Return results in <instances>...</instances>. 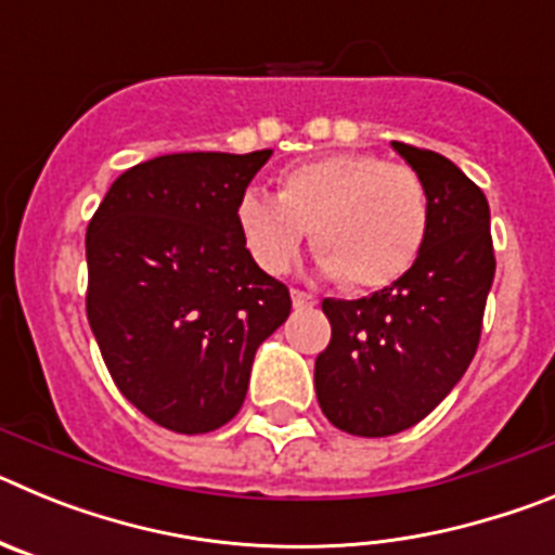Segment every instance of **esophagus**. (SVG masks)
<instances>
[{
  "label": "esophagus",
  "mask_w": 555,
  "mask_h": 555,
  "mask_svg": "<svg viewBox=\"0 0 555 555\" xmlns=\"http://www.w3.org/2000/svg\"><path fill=\"white\" fill-rule=\"evenodd\" d=\"M292 302H294V308H313L317 306V297L300 292V288H292Z\"/></svg>",
  "instance_id": "1"
}]
</instances>
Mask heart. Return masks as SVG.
<instances>
[{"mask_svg":"<svg viewBox=\"0 0 555 555\" xmlns=\"http://www.w3.org/2000/svg\"><path fill=\"white\" fill-rule=\"evenodd\" d=\"M235 228L267 274L292 269L308 230L320 274L350 292H372L416 261L428 233V194L411 166L338 152L288 169L278 197L244 191Z\"/></svg>","mask_w":555,"mask_h":555,"instance_id":"1","label":"heart"}]
</instances>
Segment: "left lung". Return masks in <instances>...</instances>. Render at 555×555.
Segmentation results:
<instances>
[{
    "label": "left lung",
    "mask_w": 555,
    "mask_h": 555,
    "mask_svg": "<svg viewBox=\"0 0 555 555\" xmlns=\"http://www.w3.org/2000/svg\"><path fill=\"white\" fill-rule=\"evenodd\" d=\"M428 194V233L403 278L361 300H325L333 336L317 356L322 414L352 436L411 428L453 391L478 350L494 281L489 203L439 152L391 141Z\"/></svg>",
    "instance_id": "8db88e82"
}]
</instances>
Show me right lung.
I'll use <instances>...</instances> for the list:
<instances>
[{
	"label": "right lung",
	"mask_w": 555,
	"mask_h": 555,
	"mask_svg": "<svg viewBox=\"0 0 555 555\" xmlns=\"http://www.w3.org/2000/svg\"><path fill=\"white\" fill-rule=\"evenodd\" d=\"M272 150L178 152L113 180L88 222L86 311L121 395L152 423H230L292 297L249 258L235 205Z\"/></svg>",
	"instance_id": "add662e5"
}]
</instances>
